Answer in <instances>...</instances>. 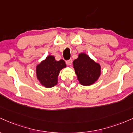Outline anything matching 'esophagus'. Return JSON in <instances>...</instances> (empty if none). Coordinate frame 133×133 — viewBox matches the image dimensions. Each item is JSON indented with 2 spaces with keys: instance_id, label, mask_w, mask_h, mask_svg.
Instances as JSON below:
<instances>
[{
  "instance_id": "esophagus-1",
  "label": "esophagus",
  "mask_w": 133,
  "mask_h": 133,
  "mask_svg": "<svg viewBox=\"0 0 133 133\" xmlns=\"http://www.w3.org/2000/svg\"><path fill=\"white\" fill-rule=\"evenodd\" d=\"M66 63L68 65H71V63H72V59H68V60H67L66 62Z\"/></svg>"
}]
</instances>
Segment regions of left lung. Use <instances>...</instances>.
I'll use <instances>...</instances> for the list:
<instances>
[{
  "label": "left lung",
  "mask_w": 133,
  "mask_h": 133,
  "mask_svg": "<svg viewBox=\"0 0 133 133\" xmlns=\"http://www.w3.org/2000/svg\"><path fill=\"white\" fill-rule=\"evenodd\" d=\"M73 65L77 79L82 85H93L101 76V65L85 53L78 54V58L73 62Z\"/></svg>",
  "instance_id": "obj_1"
}]
</instances>
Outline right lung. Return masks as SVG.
<instances>
[{
    "mask_svg": "<svg viewBox=\"0 0 133 133\" xmlns=\"http://www.w3.org/2000/svg\"><path fill=\"white\" fill-rule=\"evenodd\" d=\"M66 66L63 59L56 61L53 55H48L36 66V74L39 83L46 88L56 85L59 72Z\"/></svg>",
    "mask_w": 133,
    "mask_h": 133,
    "instance_id": "right-lung-1",
    "label": "right lung"
}]
</instances>
